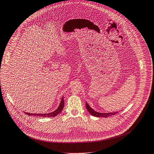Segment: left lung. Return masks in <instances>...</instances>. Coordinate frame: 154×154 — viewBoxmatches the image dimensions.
I'll return each instance as SVG.
<instances>
[{"label":"left lung","instance_id":"8db88e82","mask_svg":"<svg viewBox=\"0 0 154 154\" xmlns=\"http://www.w3.org/2000/svg\"><path fill=\"white\" fill-rule=\"evenodd\" d=\"M86 109L88 110V112L90 113L91 115H92L94 117H108L109 116H112L116 114L118 112H110V113H99L97 112H95L89 106V105L86 102Z\"/></svg>","mask_w":154,"mask_h":154}]
</instances>
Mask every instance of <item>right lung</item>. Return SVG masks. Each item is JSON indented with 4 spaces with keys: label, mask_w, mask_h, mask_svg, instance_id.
<instances>
[{
    "label": "right lung",
    "mask_w": 154,
    "mask_h": 154,
    "mask_svg": "<svg viewBox=\"0 0 154 154\" xmlns=\"http://www.w3.org/2000/svg\"><path fill=\"white\" fill-rule=\"evenodd\" d=\"M63 107H64V99H63V97L61 98V101L59 107L58 108V109H56L54 112L49 113H44V114H42V113H26V112L25 113L28 116H38L40 117H54L61 112L63 109Z\"/></svg>",
    "instance_id": "1"
}]
</instances>
